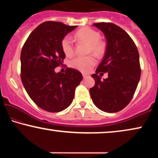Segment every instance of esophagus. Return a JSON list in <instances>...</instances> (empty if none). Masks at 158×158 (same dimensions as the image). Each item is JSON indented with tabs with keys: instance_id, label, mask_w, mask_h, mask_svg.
I'll return each instance as SVG.
<instances>
[{
	"instance_id": "obj_1",
	"label": "esophagus",
	"mask_w": 158,
	"mask_h": 158,
	"mask_svg": "<svg viewBox=\"0 0 158 158\" xmlns=\"http://www.w3.org/2000/svg\"><path fill=\"white\" fill-rule=\"evenodd\" d=\"M88 76V75H86V74H83V78H85L86 77Z\"/></svg>"
}]
</instances>
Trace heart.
Listing matches in <instances>:
<instances>
[{"instance_id": "heart-1", "label": "heart", "mask_w": 158, "mask_h": 158, "mask_svg": "<svg viewBox=\"0 0 158 158\" xmlns=\"http://www.w3.org/2000/svg\"><path fill=\"white\" fill-rule=\"evenodd\" d=\"M75 38L78 42H85L88 44V54L93 53L97 57H101L104 55L106 45L103 41L100 40L101 34L97 31L88 27L82 28L75 32ZM61 47L67 57H72L74 54V47L69 36L62 39ZM95 64L96 60L92 55L75 57L70 62V65L72 68L83 73L89 72Z\"/></svg>"}]
</instances>
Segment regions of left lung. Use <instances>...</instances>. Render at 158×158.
I'll use <instances>...</instances> for the list:
<instances>
[{
    "label": "left lung",
    "mask_w": 158,
    "mask_h": 158,
    "mask_svg": "<svg viewBox=\"0 0 158 158\" xmlns=\"http://www.w3.org/2000/svg\"><path fill=\"white\" fill-rule=\"evenodd\" d=\"M104 34L107 41L103 59L91 77L95 85L90 94L96 107L108 113H115L127 106L133 98L141 75L137 48L128 34L112 23H94ZM108 73L101 81L100 75Z\"/></svg>",
    "instance_id": "1"
}]
</instances>
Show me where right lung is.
Here are the masks:
<instances>
[{"label": "right lung", "mask_w": 158, "mask_h": 158, "mask_svg": "<svg viewBox=\"0 0 158 158\" xmlns=\"http://www.w3.org/2000/svg\"><path fill=\"white\" fill-rule=\"evenodd\" d=\"M76 27L45 21L30 34L21 49V81L31 100L44 111L54 113L68 108L83 80L81 73L73 68L55 72L65 58L62 39Z\"/></svg>", "instance_id": "add662e5"}]
</instances>
